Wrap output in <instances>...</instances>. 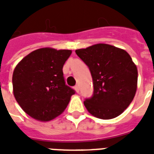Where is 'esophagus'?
Returning a JSON list of instances; mask_svg holds the SVG:
<instances>
[{"instance_id":"1","label":"esophagus","mask_w":154,"mask_h":154,"mask_svg":"<svg viewBox=\"0 0 154 154\" xmlns=\"http://www.w3.org/2000/svg\"><path fill=\"white\" fill-rule=\"evenodd\" d=\"M75 89L76 90V92H77V93L79 92V85H78L75 86Z\"/></svg>"}]
</instances>
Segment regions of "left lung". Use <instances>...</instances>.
Wrapping results in <instances>:
<instances>
[{"label":"left lung","mask_w":154,"mask_h":154,"mask_svg":"<svg viewBox=\"0 0 154 154\" xmlns=\"http://www.w3.org/2000/svg\"><path fill=\"white\" fill-rule=\"evenodd\" d=\"M89 69L94 93L84 104L90 114L102 119L120 115L130 104L137 90L138 69L122 49L97 44L75 51Z\"/></svg>","instance_id":"left-lung-1"}]
</instances>
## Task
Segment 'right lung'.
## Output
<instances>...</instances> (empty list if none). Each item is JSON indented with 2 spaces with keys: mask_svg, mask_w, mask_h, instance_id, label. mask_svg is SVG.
Segmentation results:
<instances>
[{
  "mask_svg": "<svg viewBox=\"0 0 154 154\" xmlns=\"http://www.w3.org/2000/svg\"><path fill=\"white\" fill-rule=\"evenodd\" d=\"M69 50L42 48L23 58L13 72L14 96L30 117L50 121L65 109L75 91L65 85L63 66Z\"/></svg>",
  "mask_w": 154,
  "mask_h": 154,
  "instance_id": "add662e5",
  "label": "right lung"
}]
</instances>
